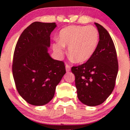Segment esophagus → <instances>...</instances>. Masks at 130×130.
Instances as JSON below:
<instances>
[{"label":"esophagus","mask_w":130,"mask_h":130,"mask_svg":"<svg viewBox=\"0 0 130 130\" xmlns=\"http://www.w3.org/2000/svg\"><path fill=\"white\" fill-rule=\"evenodd\" d=\"M65 68H66V71H70V70H71V67H70V65H68V64H66V65H65Z\"/></svg>","instance_id":"esophagus-1"}]
</instances>
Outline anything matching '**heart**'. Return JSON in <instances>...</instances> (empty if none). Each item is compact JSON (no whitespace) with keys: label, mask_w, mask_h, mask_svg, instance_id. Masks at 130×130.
<instances>
[{"label":"heart","mask_w":130,"mask_h":130,"mask_svg":"<svg viewBox=\"0 0 130 130\" xmlns=\"http://www.w3.org/2000/svg\"><path fill=\"white\" fill-rule=\"evenodd\" d=\"M60 41L53 44V50L59 54L68 46L71 59L76 63H83L93 56L99 40V33L93 26H70L61 30Z\"/></svg>","instance_id":"b5f03b06"}]
</instances>
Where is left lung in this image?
Wrapping results in <instances>:
<instances>
[{"label": "left lung", "mask_w": 130, "mask_h": 130, "mask_svg": "<svg viewBox=\"0 0 130 130\" xmlns=\"http://www.w3.org/2000/svg\"><path fill=\"white\" fill-rule=\"evenodd\" d=\"M95 24L100 38L95 53L86 63L71 68L77 97L89 106L100 105L111 95L119 68L116 47L109 34L100 24Z\"/></svg>", "instance_id": "left-lung-1"}]
</instances>
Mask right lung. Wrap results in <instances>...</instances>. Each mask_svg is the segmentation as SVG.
<instances>
[{"label":"right lung","mask_w":130,"mask_h":130,"mask_svg":"<svg viewBox=\"0 0 130 130\" xmlns=\"http://www.w3.org/2000/svg\"><path fill=\"white\" fill-rule=\"evenodd\" d=\"M55 22H34L19 37L14 49L13 76L19 95L28 103L44 105L53 99L56 87L66 73L63 61L47 53Z\"/></svg>","instance_id":"obj_1"}]
</instances>
